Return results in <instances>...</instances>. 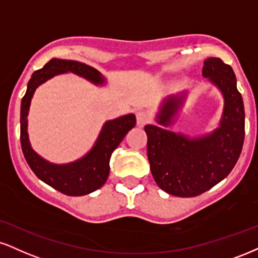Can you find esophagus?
<instances>
[{
	"instance_id": "34e87169",
	"label": "esophagus",
	"mask_w": 258,
	"mask_h": 258,
	"mask_svg": "<svg viewBox=\"0 0 258 258\" xmlns=\"http://www.w3.org/2000/svg\"><path fill=\"white\" fill-rule=\"evenodd\" d=\"M151 115L150 113L147 110H139L137 111V123L139 126L147 125L148 122H150Z\"/></svg>"
}]
</instances>
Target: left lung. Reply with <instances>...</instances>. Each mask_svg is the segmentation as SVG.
I'll return each mask as SVG.
<instances>
[{
    "mask_svg": "<svg viewBox=\"0 0 258 258\" xmlns=\"http://www.w3.org/2000/svg\"><path fill=\"white\" fill-rule=\"evenodd\" d=\"M202 73L225 99L219 128L204 137L188 138L159 126L144 127L151 174L159 187L176 197L198 196L219 184L233 169L243 149L245 111L233 70L221 58L209 57ZM184 95L164 101L157 122L164 126L172 122Z\"/></svg>",
    "mask_w": 258,
    "mask_h": 258,
    "instance_id": "left-lung-1",
    "label": "left lung"
}]
</instances>
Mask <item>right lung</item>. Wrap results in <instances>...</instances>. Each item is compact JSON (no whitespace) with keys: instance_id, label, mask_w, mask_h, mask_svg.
<instances>
[{"instance_id":"obj_1","label":"right lung","mask_w":258,"mask_h":258,"mask_svg":"<svg viewBox=\"0 0 258 258\" xmlns=\"http://www.w3.org/2000/svg\"><path fill=\"white\" fill-rule=\"evenodd\" d=\"M72 72L84 77L96 85H102L104 78L94 67L73 60L51 58L44 67L36 71L27 84L26 94L21 99L20 143L25 160L30 168L45 184L67 196H84L97 190L109 175V160L130 130L136 125L133 114L107 121L99 133L94 148L85 156L67 164H54L37 155L31 148L27 136V114L31 98L40 84L61 73Z\"/></svg>"}]
</instances>
